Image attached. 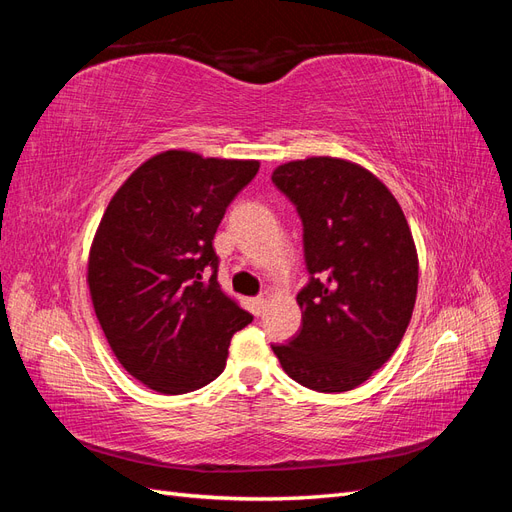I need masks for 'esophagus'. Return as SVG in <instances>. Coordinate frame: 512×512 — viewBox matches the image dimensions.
Returning a JSON list of instances; mask_svg holds the SVG:
<instances>
[{"label":"esophagus","mask_w":512,"mask_h":512,"mask_svg":"<svg viewBox=\"0 0 512 512\" xmlns=\"http://www.w3.org/2000/svg\"><path fill=\"white\" fill-rule=\"evenodd\" d=\"M269 301H271V292L269 290H265V292H260L258 297L254 299V312L260 316L262 312H265L267 309V305H269Z\"/></svg>","instance_id":"obj_1"}]
</instances>
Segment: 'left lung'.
<instances>
[{
	"label": "left lung",
	"instance_id": "obj_1",
	"mask_svg": "<svg viewBox=\"0 0 512 512\" xmlns=\"http://www.w3.org/2000/svg\"><path fill=\"white\" fill-rule=\"evenodd\" d=\"M277 190L303 222L307 286L301 331L271 346L286 374L318 393L363 384L397 350L418 288V256L404 211L367 168L342 158L277 166Z\"/></svg>",
	"mask_w": 512,
	"mask_h": 512
}]
</instances>
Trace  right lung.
Here are the masks:
<instances>
[{
	"instance_id": "right-lung-1",
	"label": "right lung",
	"mask_w": 512,
	"mask_h": 512,
	"mask_svg": "<svg viewBox=\"0 0 512 512\" xmlns=\"http://www.w3.org/2000/svg\"><path fill=\"white\" fill-rule=\"evenodd\" d=\"M258 168L162 151L102 215L87 262L91 303L117 361L153 391L181 395L218 378L230 337L254 318L220 288L213 237Z\"/></svg>"
}]
</instances>
